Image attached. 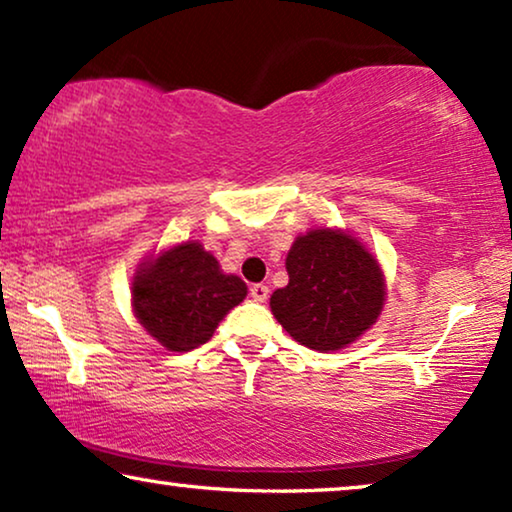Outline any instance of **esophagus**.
Listing matches in <instances>:
<instances>
[{
    "mask_svg": "<svg viewBox=\"0 0 512 512\" xmlns=\"http://www.w3.org/2000/svg\"><path fill=\"white\" fill-rule=\"evenodd\" d=\"M249 295L254 297V302H265L267 295H270V288H267L265 283H254V286L249 288Z\"/></svg>",
    "mask_w": 512,
    "mask_h": 512,
    "instance_id": "esophagus-1",
    "label": "esophagus"
}]
</instances>
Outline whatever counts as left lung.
Masks as SVG:
<instances>
[{
	"label": "left lung",
	"instance_id": "left-lung-1",
	"mask_svg": "<svg viewBox=\"0 0 512 512\" xmlns=\"http://www.w3.org/2000/svg\"><path fill=\"white\" fill-rule=\"evenodd\" d=\"M288 286L270 309L297 343L318 352L348 348L380 318L387 281L377 258L343 229L297 235L286 256Z\"/></svg>",
	"mask_w": 512,
	"mask_h": 512
}]
</instances>
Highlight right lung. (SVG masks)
Wrapping results in <instances>:
<instances>
[{
	"label": "right lung",
	"instance_id": "right-lung-1",
	"mask_svg": "<svg viewBox=\"0 0 512 512\" xmlns=\"http://www.w3.org/2000/svg\"><path fill=\"white\" fill-rule=\"evenodd\" d=\"M132 311L139 325L169 352H190L215 334L247 283L226 274L199 240L146 256L132 277Z\"/></svg>",
	"mask_w": 512,
	"mask_h": 512
}]
</instances>
